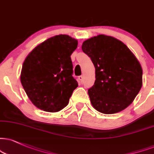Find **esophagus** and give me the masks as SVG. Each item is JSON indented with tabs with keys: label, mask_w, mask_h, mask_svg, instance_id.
<instances>
[{
	"label": "esophagus",
	"mask_w": 154,
	"mask_h": 154,
	"mask_svg": "<svg viewBox=\"0 0 154 154\" xmlns=\"http://www.w3.org/2000/svg\"><path fill=\"white\" fill-rule=\"evenodd\" d=\"M79 80H80L81 83H83V75H80V76L79 77Z\"/></svg>",
	"instance_id": "obj_1"
}]
</instances>
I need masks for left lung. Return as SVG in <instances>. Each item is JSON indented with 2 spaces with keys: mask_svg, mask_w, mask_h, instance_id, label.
Wrapping results in <instances>:
<instances>
[{
  "mask_svg": "<svg viewBox=\"0 0 154 154\" xmlns=\"http://www.w3.org/2000/svg\"><path fill=\"white\" fill-rule=\"evenodd\" d=\"M82 50L96 68L94 85L88 90L93 107L104 114L123 111L142 86L141 64L123 42L98 35L83 43Z\"/></svg>",
  "mask_w": 154,
  "mask_h": 154,
  "instance_id": "1",
  "label": "left lung"
}]
</instances>
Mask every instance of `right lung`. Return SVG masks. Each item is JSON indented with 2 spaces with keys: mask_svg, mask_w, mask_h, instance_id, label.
<instances>
[{
  "mask_svg": "<svg viewBox=\"0 0 154 154\" xmlns=\"http://www.w3.org/2000/svg\"><path fill=\"white\" fill-rule=\"evenodd\" d=\"M77 45V40L69 35H55L37 45L25 59L20 82L39 109L57 112L68 104L79 86L72 75L71 58Z\"/></svg>",
  "mask_w": 154,
  "mask_h": 154,
  "instance_id": "add662e5",
  "label": "right lung"
}]
</instances>
